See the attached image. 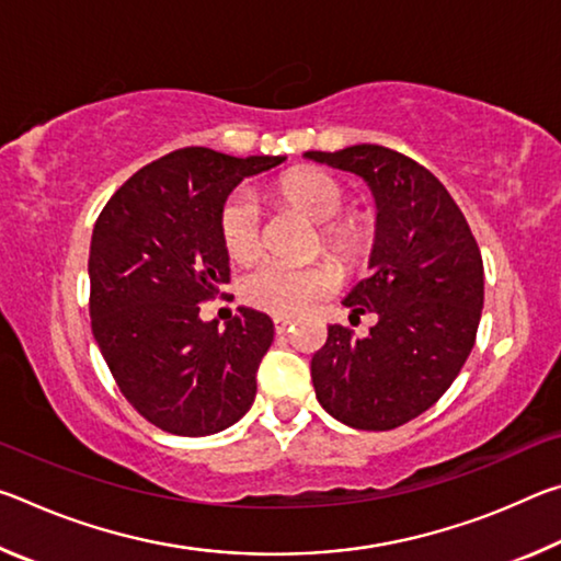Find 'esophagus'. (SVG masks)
I'll use <instances>...</instances> for the list:
<instances>
[{
	"label": "esophagus",
	"instance_id": "1",
	"mask_svg": "<svg viewBox=\"0 0 561 561\" xmlns=\"http://www.w3.org/2000/svg\"><path fill=\"white\" fill-rule=\"evenodd\" d=\"M291 324H294L291 317H274V331H277V334H284Z\"/></svg>",
	"mask_w": 561,
	"mask_h": 561
}]
</instances>
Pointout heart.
<instances>
[{
    "label": "heart",
    "instance_id": "b5f03b06",
    "mask_svg": "<svg viewBox=\"0 0 561 561\" xmlns=\"http://www.w3.org/2000/svg\"><path fill=\"white\" fill-rule=\"evenodd\" d=\"M277 195L321 225V244L344 264H358L374 247V222L366 215H344L346 190L324 170H294L277 183ZM220 237L227 257L250 262L260 247V207L247 193L222 205ZM339 270L331 262L262 264L242 282V299L270 314H301L311 304L339 287Z\"/></svg>",
    "mask_w": 561,
    "mask_h": 561
}]
</instances>
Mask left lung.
I'll return each mask as SVG.
<instances>
[{
	"instance_id": "1",
	"label": "left lung",
	"mask_w": 561,
	"mask_h": 561,
	"mask_svg": "<svg viewBox=\"0 0 561 561\" xmlns=\"http://www.w3.org/2000/svg\"><path fill=\"white\" fill-rule=\"evenodd\" d=\"M304 158L358 175L376 203L371 277L344 307L378 321L364 339L329 327L311 358L317 398L351 428H398L428 411L470 356L485 299L478 242L440 180L391 148L360 144Z\"/></svg>"
}]
</instances>
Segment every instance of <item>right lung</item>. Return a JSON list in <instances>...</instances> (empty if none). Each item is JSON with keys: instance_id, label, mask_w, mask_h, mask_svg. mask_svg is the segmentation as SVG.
Masks as SVG:
<instances>
[{"instance_id": "obj_1", "label": "right lung", "mask_w": 561, "mask_h": 561, "mask_svg": "<svg viewBox=\"0 0 561 561\" xmlns=\"http://www.w3.org/2000/svg\"><path fill=\"white\" fill-rule=\"evenodd\" d=\"M284 160L180 148L140 168L99 215L89 254L93 339L121 393L158 428L201 438L254 403L272 319L240 307L217 329L197 304L230 282L220 237L227 197Z\"/></svg>"}]
</instances>
